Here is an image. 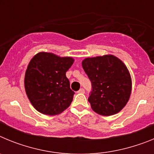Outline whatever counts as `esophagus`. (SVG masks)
<instances>
[{
	"mask_svg": "<svg viewBox=\"0 0 154 154\" xmlns=\"http://www.w3.org/2000/svg\"><path fill=\"white\" fill-rule=\"evenodd\" d=\"M78 92L79 93H84V92H85V90H84V89H82H82H80L78 91Z\"/></svg>",
	"mask_w": 154,
	"mask_h": 154,
	"instance_id": "34e87169",
	"label": "esophagus"
}]
</instances>
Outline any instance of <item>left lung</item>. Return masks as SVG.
<instances>
[{"instance_id":"8db88e82","label":"left lung","mask_w":154,"mask_h":154,"mask_svg":"<svg viewBox=\"0 0 154 154\" xmlns=\"http://www.w3.org/2000/svg\"><path fill=\"white\" fill-rule=\"evenodd\" d=\"M82 66L92 82L88 100L94 112L105 116L120 112L132 91L131 76L126 65L113 55H105L85 58Z\"/></svg>"}]
</instances>
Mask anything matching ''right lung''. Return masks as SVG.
<instances>
[{"label": "right lung", "instance_id": "add662e5", "mask_svg": "<svg viewBox=\"0 0 154 154\" xmlns=\"http://www.w3.org/2000/svg\"><path fill=\"white\" fill-rule=\"evenodd\" d=\"M72 57L41 51L31 58L24 75V89L34 108L45 115L62 113L72 102L75 92L65 73Z\"/></svg>", "mask_w": 154, "mask_h": 154}]
</instances>
